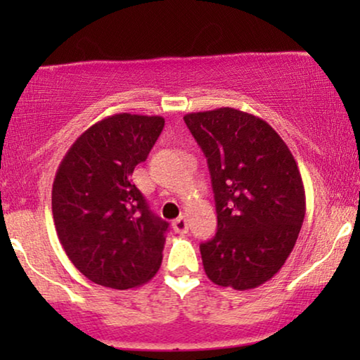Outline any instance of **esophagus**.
<instances>
[{"label":"esophagus","mask_w":360,"mask_h":360,"mask_svg":"<svg viewBox=\"0 0 360 360\" xmlns=\"http://www.w3.org/2000/svg\"><path fill=\"white\" fill-rule=\"evenodd\" d=\"M172 228H174L175 233H179V234L186 233V231H188V223H186L185 216H180V218H176L174 223H172Z\"/></svg>","instance_id":"obj_1"}]
</instances>
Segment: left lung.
I'll list each match as a JSON object with an SVG mask.
<instances>
[{
    "label": "left lung",
    "mask_w": 360,
    "mask_h": 360,
    "mask_svg": "<svg viewBox=\"0 0 360 360\" xmlns=\"http://www.w3.org/2000/svg\"><path fill=\"white\" fill-rule=\"evenodd\" d=\"M208 160L218 233L200 245L211 282L234 290L269 282L297 243L307 200L288 146L269 122L234 108L188 112Z\"/></svg>",
    "instance_id": "1"
}]
</instances>
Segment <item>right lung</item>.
Wrapping results in <instances>:
<instances>
[{
	"instance_id": "right-lung-1",
	"label": "right lung",
	"mask_w": 360,
	"mask_h": 360,
	"mask_svg": "<svg viewBox=\"0 0 360 360\" xmlns=\"http://www.w3.org/2000/svg\"><path fill=\"white\" fill-rule=\"evenodd\" d=\"M164 124L162 116H108L73 142L57 169L52 213L58 240L72 264L101 287H139L162 264L169 223L149 210L131 175Z\"/></svg>"
}]
</instances>
